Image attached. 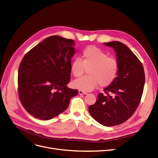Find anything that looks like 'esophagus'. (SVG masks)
<instances>
[{
    "instance_id": "1",
    "label": "esophagus",
    "mask_w": 158,
    "mask_h": 158,
    "mask_svg": "<svg viewBox=\"0 0 158 158\" xmlns=\"http://www.w3.org/2000/svg\"><path fill=\"white\" fill-rule=\"evenodd\" d=\"M78 93H79V95H85V94H87V92H84V91H83V90H79Z\"/></svg>"
}]
</instances>
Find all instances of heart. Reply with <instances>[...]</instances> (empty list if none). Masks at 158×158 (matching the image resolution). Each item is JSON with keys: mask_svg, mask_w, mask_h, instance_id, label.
Wrapping results in <instances>:
<instances>
[{"mask_svg": "<svg viewBox=\"0 0 158 158\" xmlns=\"http://www.w3.org/2000/svg\"><path fill=\"white\" fill-rule=\"evenodd\" d=\"M82 58L75 59L70 70L73 76L80 77L88 69V75L73 82V86L85 92L92 91L99 85L106 87L117 78L119 65L118 61L108 56L107 53L98 48L90 46L83 51Z\"/></svg>", "mask_w": 158, "mask_h": 158, "instance_id": "heart-1", "label": "heart"}]
</instances>
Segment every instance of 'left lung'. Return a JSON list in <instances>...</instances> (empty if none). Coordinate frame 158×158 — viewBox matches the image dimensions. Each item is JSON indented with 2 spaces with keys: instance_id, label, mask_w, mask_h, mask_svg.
<instances>
[{
  "instance_id": "left-lung-1",
  "label": "left lung",
  "mask_w": 158,
  "mask_h": 158,
  "mask_svg": "<svg viewBox=\"0 0 158 158\" xmlns=\"http://www.w3.org/2000/svg\"><path fill=\"white\" fill-rule=\"evenodd\" d=\"M104 44L114 49L119 73L113 83L104 89L106 95L99 94L88 110L100 124L112 127L125 122L135 112L142 97L145 76L141 61L125 44L119 41ZM109 93L114 96L112 97Z\"/></svg>"
}]
</instances>
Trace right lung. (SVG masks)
I'll use <instances>...</instances> for the list:
<instances>
[{"label":"right lung","mask_w":158,"mask_h":158,"mask_svg":"<svg viewBox=\"0 0 158 158\" xmlns=\"http://www.w3.org/2000/svg\"><path fill=\"white\" fill-rule=\"evenodd\" d=\"M74 40L53 35L24 56L18 71V92L26 110L36 118L49 120L64 112L77 90L70 80Z\"/></svg>","instance_id":"obj_1"}]
</instances>
